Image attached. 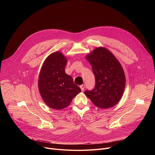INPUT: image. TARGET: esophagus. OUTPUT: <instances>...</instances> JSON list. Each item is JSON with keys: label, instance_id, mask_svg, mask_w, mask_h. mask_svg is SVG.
Wrapping results in <instances>:
<instances>
[{"label": "esophagus", "instance_id": "1", "mask_svg": "<svg viewBox=\"0 0 155 155\" xmlns=\"http://www.w3.org/2000/svg\"><path fill=\"white\" fill-rule=\"evenodd\" d=\"M80 88H81V91H83V90H84V87H85V85L84 84H81V85H80Z\"/></svg>", "mask_w": 155, "mask_h": 155}]
</instances>
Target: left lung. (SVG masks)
Instances as JSON below:
<instances>
[{"label":"left lung","mask_w":155,"mask_h":155,"mask_svg":"<svg viewBox=\"0 0 155 155\" xmlns=\"http://www.w3.org/2000/svg\"><path fill=\"white\" fill-rule=\"evenodd\" d=\"M92 66L96 85L85 95L96 107H112L121 99L126 85V77L118 60L105 47H97L86 56Z\"/></svg>","instance_id":"left-lung-1"}]
</instances>
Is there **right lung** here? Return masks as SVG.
I'll list each match as a JSON object with an SVG mask.
<instances>
[{
  "label": "right lung",
  "instance_id": "obj_1",
  "mask_svg": "<svg viewBox=\"0 0 155 155\" xmlns=\"http://www.w3.org/2000/svg\"><path fill=\"white\" fill-rule=\"evenodd\" d=\"M68 59L59 52L50 54L41 68L38 86L40 94L49 107L61 110L68 107L81 91L71 76L65 72Z\"/></svg>",
  "mask_w": 155,
  "mask_h": 155
}]
</instances>
